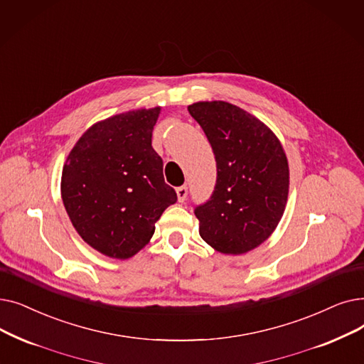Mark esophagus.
Wrapping results in <instances>:
<instances>
[{
	"label": "esophagus",
	"instance_id": "34e87169",
	"mask_svg": "<svg viewBox=\"0 0 364 364\" xmlns=\"http://www.w3.org/2000/svg\"><path fill=\"white\" fill-rule=\"evenodd\" d=\"M177 198H178V202L186 200V198H187V187L186 186H181L177 188Z\"/></svg>",
	"mask_w": 364,
	"mask_h": 364
}]
</instances>
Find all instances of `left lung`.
<instances>
[{
  "label": "left lung",
  "instance_id": "obj_1",
  "mask_svg": "<svg viewBox=\"0 0 364 364\" xmlns=\"http://www.w3.org/2000/svg\"><path fill=\"white\" fill-rule=\"evenodd\" d=\"M187 109L217 162L214 193L195 210L200 238L223 255H245L269 238L286 210V151L262 120L233 104L199 101Z\"/></svg>",
  "mask_w": 364,
  "mask_h": 364
}]
</instances>
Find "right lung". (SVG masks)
<instances>
[{
    "mask_svg": "<svg viewBox=\"0 0 364 364\" xmlns=\"http://www.w3.org/2000/svg\"><path fill=\"white\" fill-rule=\"evenodd\" d=\"M161 107L139 108L97 122L78 138L62 169L60 195L77 233L112 259L144 248L156 221L177 193L164 180L151 147Z\"/></svg>",
    "mask_w": 364,
    "mask_h": 364,
    "instance_id": "add662e5",
    "label": "right lung"
}]
</instances>
